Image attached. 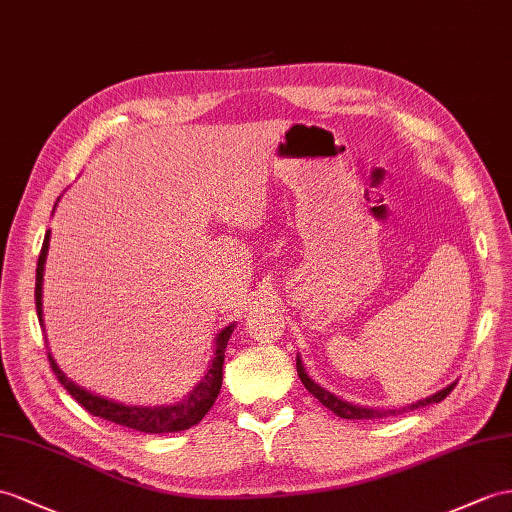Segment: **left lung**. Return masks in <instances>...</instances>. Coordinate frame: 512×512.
<instances>
[{"label":"left lung","mask_w":512,"mask_h":512,"mask_svg":"<svg viewBox=\"0 0 512 512\" xmlns=\"http://www.w3.org/2000/svg\"><path fill=\"white\" fill-rule=\"evenodd\" d=\"M295 367H297V376H299V380H302V384L308 389V393L315 395L323 406L330 408L334 415H339V417H343V419H382V417H386V415L408 413V410L423 408V406H428V404H436V402L445 400V397L450 395L452 389L456 386V384H450V386H447V389H443V391H439V393H434V395L426 397V400L415 402V404L404 406V408H397V410H395V408H393V410H376V408H363V406H354V404H350V402H343V400H339V397H336V395H332L330 391L323 389V386L315 384L313 380L308 378V373L304 371V365H302V360H299V358H297V365H295Z\"/></svg>","instance_id":"obj_1"}]
</instances>
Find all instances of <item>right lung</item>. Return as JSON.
<instances>
[{
    "mask_svg": "<svg viewBox=\"0 0 512 512\" xmlns=\"http://www.w3.org/2000/svg\"><path fill=\"white\" fill-rule=\"evenodd\" d=\"M47 247H49V232L45 234L39 263H36L34 299H36V315H39L41 323H43V310H41V306H43L41 304L43 265H45ZM232 330H234V323H232V326L221 330V334L217 336V350H215L213 365H210L204 380L197 384V389L189 397H186V400H182L176 406L143 408V406H123V404H117V402L104 400V397H97L89 391L80 389V386H76L71 380H67L65 373L58 369V365L54 363V358L49 352H47V360H49V367H52L58 382L65 386L67 393L86 410V413L108 419L112 423H119V426L147 432V434L178 432V430H186V428H191V426H195V423L202 421L204 415L210 410V406L215 404L217 395L221 391V380H223V356H226V345L230 341Z\"/></svg>",
    "mask_w": 512,
    "mask_h": 512,
    "instance_id": "add662e5",
    "label": "right lung"
}]
</instances>
